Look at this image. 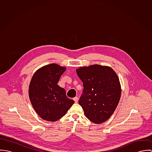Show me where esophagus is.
<instances>
[{
  "label": "esophagus",
  "instance_id": "34e87169",
  "mask_svg": "<svg viewBox=\"0 0 152 152\" xmlns=\"http://www.w3.org/2000/svg\"><path fill=\"white\" fill-rule=\"evenodd\" d=\"M73 99L74 100V101H75V103H77V102H78V97H77V96L74 97V98H73Z\"/></svg>",
  "mask_w": 152,
  "mask_h": 152
}]
</instances>
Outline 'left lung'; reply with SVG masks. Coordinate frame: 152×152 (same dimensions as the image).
<instances>
[{
    "instance_id": "obj_1",
    "label": "left lung",
    "mask_w": 152,
    "mask_h": 152,
    "mask_svg": "<svg viewBox=\"0 0 152 152\" xmlns=\"http://www.w3.org/2000/svg\"><path fill=\"white\" fill-rule=\"evenodd\" d=\"M83 83L79 104L87 118L94 124L107 121L114 112L121 95L119 78L110 66L94 64L76 69Z\"/></svg>"
}]
</instances>
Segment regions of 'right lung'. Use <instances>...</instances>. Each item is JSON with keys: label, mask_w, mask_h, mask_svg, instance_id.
I'll return each instance as SVG.
<instances>
[{"label": "right lung", "mask_w": 152, "mask_h": 152, "mask_svg": "<svg viewBox=\"0 0 152 152\" xmlns=\"http://www.w3.org/2000/svg\"><path fill=\"white\" fill-rule=\"evenodd\" d=\"M65 70V67L53 63L41 67L32 77L29 98L33 108L44 120H59L74 103L66 96L65 89L57 85Z\"/></svg>", "instance_id": "1"}]
</instances>
